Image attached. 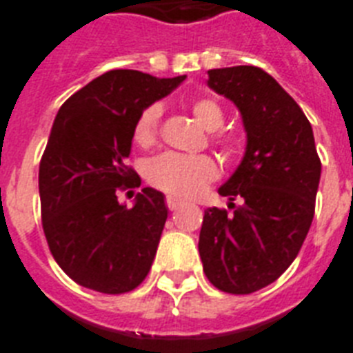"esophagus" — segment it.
Masks as SVG:
<instances>
[{"instance_id": "1", "label": "esophagus", "mask_w": 353, "mask_h": 353, "mask_svg": "<svg viewBox=\"0 0 353 353\" xmlns=\"http://www.w3.org/2000/svg\"><path fill=\"white\" fill-rule=\"evenodd\" d=\"M181 205H183L181 199L174 198V196H166V207H168L170 210H177Z\"/></svg>"}]
</instances>
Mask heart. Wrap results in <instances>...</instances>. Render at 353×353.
Listing matches in <instances>:
<instances>
[{
    "label": "heart",
    "mask_w": 353,
    "mask_h": 353,
    "mask_svg": "<svg viewBox=\"0 0 353 353\" xmlns=\"http://www.w3.org/2000/svg\"><path fill=\"white\" fill-rule=\"evenodd\" d=\"M190 112L196 121L212 132V143L225 155L238 154L241 148V137L232 130H220L225 121V112L214 97H198L190 102ZM163 106L150 104L139 113L133 122V141L141 148H150L159 137ZM220 168L209 155H181L166 152L150 161L146 165V179L152 187L161 192L170 194L176 198H194L209 183L216 181Z\"/></svg>",
    "instance_id": "b5f03b06"
}]
</instances>
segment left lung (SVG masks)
Returning <instances> with one entry per match:
<instances>
[{
  "instance_id": "left-lung-1",
  "label": "left lung",
  "mask_w": 353,
  "mask_h": 353,
  "mask_svg": "<svg viewBox=\"0 0 353 353\" xmlns=\"http://www.w3.org/2000/svg\"><path fill=\"white\" fill-rule=\"evenodd\" d=\"M207 84L240 110L247 148L218 190L234 212L205 210L199 256L214 288L249 295L279 279L301 251L315 214L321 159L301 106L263 69H210Z\"/></svg>"
}]
</instances>
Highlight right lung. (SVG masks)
<instances>
[{
    "instance_id": "1",
    "label": "right lung",
    "mask_w": 353,
    "mask_h": 353,
    "mask_svg": "<svg viewBox=\"0 0 353 353\" xmlns=\"http://www.w3.org/2000/svg\"><path fill=\"white\" fill-rule=\"evenodd\" d=\"M183 80L113 69L58 110L38 174L41 225L52 258L88 290L128 293L152 268L168 216L165 196L146 187L126 209L117 194L141 185L126 165L133 122Z\"/></svg>"
}]
</instances>
